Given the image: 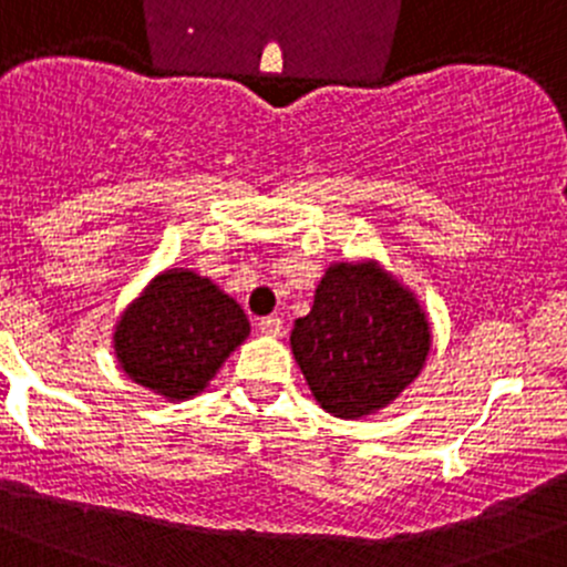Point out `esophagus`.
I'll return each mask as SVG.
<instances>
[{"label":"esophagus","instance_id":"1","mask_svg":"<svg viewBox=\"0 0 567 567\" xmlns=\"http://www.w3.org/2000/svg\"><path fill=\"white\" fill-rule=\"evenodd\" d=\"M259 330L265 332V336H281L284 322L278 317H265V319H259Z\"/></svg>","mask_w":567,"mask_h":567}]
</instances>
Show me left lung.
I'll list each match as a JSON object with an SVG mask.
<instances>
[{"label":"left lung","mask_w":567,"mask_h":567,"mask_svg":"<svg viewBox=\"0 0 567 567\" xmlns=\"http://www.w3.org/2000/svg\"><path fill=\"white\" fill-rule=\"evenodd\" d=\"M429 347L420 302L377 261L332 265L311 313L291 330V352L313 399L343 420L399 399L423 369Z\"/></svg>","instance_id":"obj_1"}]
</instances>
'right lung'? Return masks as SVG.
<instances>
[{"mask_svg":"<svg viewBox=\"0 0 567 567\" xmlns=\"http://www.w3.org/2000/svg\"><path fill=\"white\" fill-rule=\"evenodd\" d=\"M243 308L209 278L166 270L120 317L114 352L122 371L163 399H194L248 338Z\"/></svg>","mask_w":567,"mask_h":567,"instance_id":"1","label":"right lung"}]
</instances>
